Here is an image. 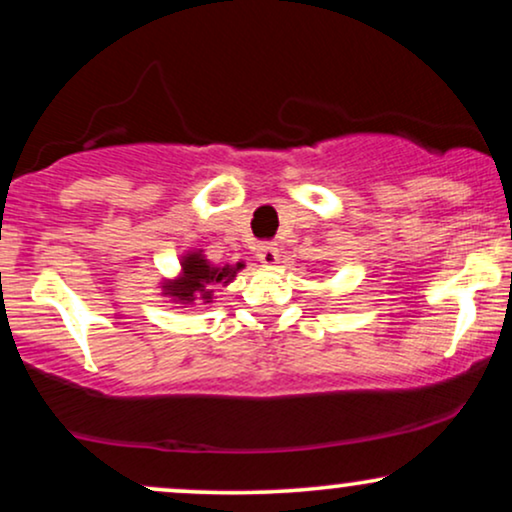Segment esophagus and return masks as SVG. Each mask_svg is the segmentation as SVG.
I'll return each instance as SVG.
<instances>
[{"instance_id": "34e87169", "label": "esophagus", "mask_w": 512, "mask_h": 512, "mask_svg": "<svg viewBox=\"0 0 512 512\" xmlns=\"http://www.w3.org/2000/svg\"><path fill=\"white\" fill-rule=\"evenodd\" d=\"M257 260H260L264 267H274L279 262V252H276L274 243H260L257 245Z\"/></svg>"}]
</instances>
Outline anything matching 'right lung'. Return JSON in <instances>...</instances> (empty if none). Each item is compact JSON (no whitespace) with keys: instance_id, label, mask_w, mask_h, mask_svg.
I'll use <instances>...</instances> for the list:
<instances>
[{"instance_id":"1","label":"right lung","mask_w":512,"mask_h":512,"mask_svg":"<svg viewBox=\"0 0 512 512\" xmlns=\"http://www.w3.org/2000/svg\"><path fill=\"white\" fill-rule=\"evenodd\" d=\"M245 264H226V267H214L212 262L205 260V255L200 252H188L181 260V274L176 279L164 281L162 295L171 298V303L178 305H193L195 300L202 303H212L214 298V286H226L233 281L236 272H240Z\"/></svg>"}]
</instances>
